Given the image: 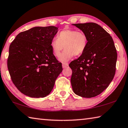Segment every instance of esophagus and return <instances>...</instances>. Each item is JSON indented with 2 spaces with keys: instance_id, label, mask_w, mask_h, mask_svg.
<instances>
[{
  "instance_id": "esophagus-1",
  "label": "esophagus",
  "mask_w": 128,
  "mask_h": 128,
  "mask_svg": "<svg viewBox=\"0 0 128 128\" xmlns=\"http://www.w3.org/2000/svg\"><path fill=\"white\" fill-rule=\"evenodd\" d=\"M62 66L63 68H66L67 66H68V64L66 63V62H62Z\"/></svg>"
}]
</instances>
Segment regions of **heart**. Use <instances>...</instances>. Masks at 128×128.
Segmentation results:
<instances>
[{"instance_id":"b5f03b06","label":"heart","mask_w":128,"mask_h":128,"mask_svg":"<svg viewBox=\"0 0 128 128\" xmlns=\"http://www.w3.org/2000/svg\"><path fill=\"white\" fill-rule=\"evenodd\" d=\"M88 37L85 32L75 29H66L60 31L56 38L52 39L50 47L54 56H59L62 50H65L59 57L60 61L66 62L74 55L80 56L86 50Z\"/></svg>"}]
</instances>
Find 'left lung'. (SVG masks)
I'll return each mask as SVG.
<instances>
[{
	"mask_svg": "<svg viewBox=\"0 0 128 128\" xmlns=\"http://www.w3.org/2000/svg\"><path fill=\"white\" fill-rule=\"evenodd\" d=\"M88 37V45L83 54L70 62L71 84L74 92L85 98L101 94L115 76L116 49L111 36L95 23L73 24Z\"/></svg>",
	"mask_w": 128,
	"mask_h": 128,
	"instance_id": "left-lung-1",
	"label": "left lung"
}]
</instances>
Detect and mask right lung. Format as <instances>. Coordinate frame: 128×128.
Segmentation results:
<instances>
[{"instance_id":"add662e5","label":"right lung","mask_w":128,"mask_h":128,"mask_svg":"<svg viewBox=\"0 0 128 128\" xmlns=\"http://www.w3.org/2000/svg\"><path fill=\"white\" fill-rule=\"evenodd\" d=\"M55 26L35 27L17 34L9 46L7 66L11 80L20 91L34 98L44 97L53 89L62 70L50 42Z\"/></svg>"}]
</instances>
